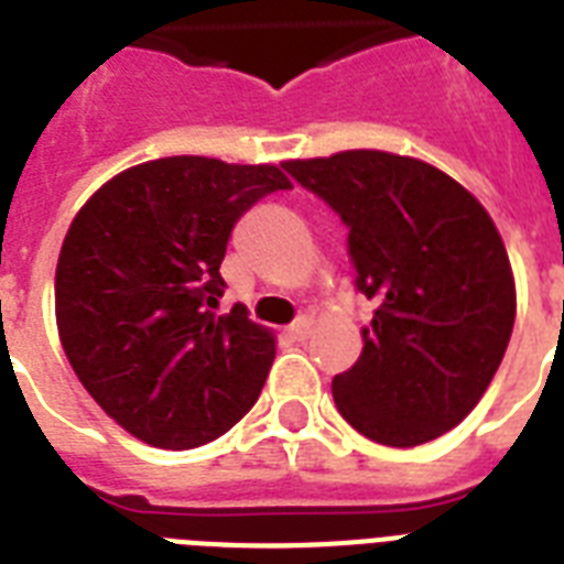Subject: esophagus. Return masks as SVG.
<instances>
[{
  "instance_id": "esophagus-1",
  "label": "esophagus",
  "mask_w": 564,
  "mask_h": 564,
  "mask_svg": "<svg viewBox=\"0 0 564 564\" xmlns=\"http://www.w3.org/2000/svg\"><path fill=\"white\" fill-rule=\"evenodd\" d=\"M286 334H290V339H295V343H304V339L313 334V322H310V318H299V322H292V325L286 327Z\"/></svg>"
}]
</instances>
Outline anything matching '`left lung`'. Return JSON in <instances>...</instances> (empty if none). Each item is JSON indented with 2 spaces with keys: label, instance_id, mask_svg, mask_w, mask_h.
Listing matches in <instances>:
<instances>
[{
  "label": "left lung",
  "instance_id": "1",
  "mask_svg": "<svg viewBox=\"0 0 564 564\" xmlns=\"http://www.w3.org/2000/svg\"><path fill=\"white\" fill-rule=\"evenodd\" d=\"M283 170L348 225L357 290L377 304L360 360L334 377L336 410L380 445L433 442L477 406L516 325L495 221L415 158L354 149Z\"/></svg>",
  "mask_w": 564,
  "mask_h": 564
}]
</instances>
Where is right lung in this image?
<instances>
[{"instance_id": "1", "label": "right lung", "mask_w": 564, "mask_h": 564, "mask_svg": "<svg viewBox=\"0 0 564 564\" xmlns=\"http://www.w3.org/2000/svg\"><path fill=\"white\" fill-rule=\"evenodd\" d=\"M290 187L272 163L178 154L119 172L75 213L55 272L61 345L145 445H207L260 398L274 336L242 304L219 316V265L239 216Z\"/></svg>"}]
</instances>
